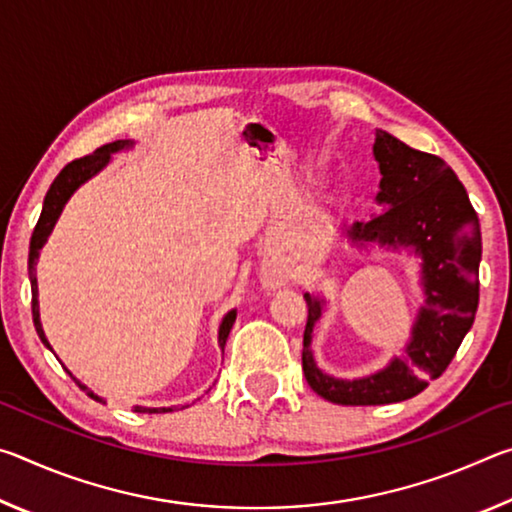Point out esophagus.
<instances>
[{
  "label": "esophagus",
  "instance_id": "1",
  "mask_svg": "<svg viewBox=\"0 0 512 512\" xmlns=\"http://www.w3.org/2000/svg\"><path fill=\"white\" fill-rule=\"evenodd\" d=\"M282 282H284V275H280V273H271V275L264 277V284H266V287H271V289L280 287Z\"/></svg>",
  "mask_w": 512,
  "mask_h": 512
}]
</instances>
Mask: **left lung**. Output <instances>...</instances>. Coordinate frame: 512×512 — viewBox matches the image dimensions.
Returning <instances> with one entry per match:
<instances>
[{
  "label": "left lung",
  "instance_id": "left-lung-1",
  "mask_svg": "<svg viewBox=\"0 0 512 512\" xmlns=\"http://www.w3.org/2000/svg\"><path fill=\"white\" fill-rule=\"evenodd\" d=\"M379 162L377 203L388 205L345 230L352 244L411 248L422 259L424 305L413 320L402 357L359 379L320 370L311 352L314 325L325 300L305 293L309 316L302 341V370L314 393L343 406L393 404L415 397L452 363L479 307L481 225L461 180L438 155L415 151L391 133L375 131Z\"/></svg>",
  "mask_w": 512,
  "mask_h": 512
}]
</instances>
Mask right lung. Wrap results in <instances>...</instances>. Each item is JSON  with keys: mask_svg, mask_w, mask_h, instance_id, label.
I'll list each match as a JSON object with an SVG mask.
<instances>
[{"mask_svg": "<svg viewBox=\"0 0 512 512\" xmlns=\"http://www.w3.org/2000/svg\"><path fill=\"white\" fill-rule=\"evenodd\" d=\"M133 142L131 140H117V142H110V144H103L101 149H97L90 155H85V158H79L74 162H69L67 167L58 173L54 183H51L49 192L45 196V203H42V212H40V219L36 223V230H33L31 235V246H29V280H31V293H33V300H31V309H33V325H36V332L40 336V341L47 345L51 350V345L45 336V329H42L40 323V305H38V277H36V264H38V257H40V248L45 246V241L49 239L51 230H54V225L58 221L60 212H63L65 203L72 198V194L79 189L83 183H88L92 176H97V173L106 167L110 162V155L117 153V151H124V149H131ZM235 318H237V311L232 309L228 314L223 316L221 325H219V348H225V341H228V334L232 325H235ZM69 372V370H67ZM72 375V372H69ZM72 379L79 384L83 391H88V395L92 400H99V395H94L88 386L81 384L79 379L72 375ZM137 413H167L173 411V406H162V409H149V406H135Z\"/></svg>", "mask_w": 512, "mask_h": 512, "instance_id": "obj_1", "label": "right lung"}]
</instances>
